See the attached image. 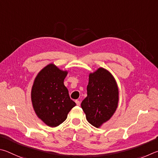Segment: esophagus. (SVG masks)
Masks as SVG:
<instances>
[{"instance_id": "obj_1", "label": "esophagus", "mask_w": 158, "mask_h": 158, "mask_svg": "<svg viewBox=\"0 0 158 158\" xmlns=\"http://www.w3.org/2000/svg\"><path fill=\"white\" fill-rule=\"evenodd\" d=\"M76 103L77 106H81V102H80L78 100H76Z\"/></svg>"}]
</instances>
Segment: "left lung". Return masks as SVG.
Wrapping results in <instances>:
<instances>
[{
    "mask_svg": "<svg viewBox=\"0 0 158 158\" xmlns=\"http://www.w3.org/2000/svg\"><path fill=\"white\" fill-rule=\"evenodd\" d=\"M87 96L81 103L88 122L100 128L109 121L117 109L118 87L114 77L103 67L89 75Z\"/></svg>",
    "mask_w": 158,
    "mask_h": 158,
    "instance_id": "obj_1",
    "label": "left lung"
}]
</instances>
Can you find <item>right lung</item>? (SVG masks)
Listing matches in <instances>:
<instances>
[{"mask_svg":"<svg viewBox=\"0 0 158 158\" xmlns=\"http://www.w3.org/2000/svg\"><path fill=\"white\" fill-rule=\"evenodd\" d=\"M68 71L51 63L39 72L31 90L33 109L37 117L49 127H57L67 118L76 103L64 85Z\"/></svg>","mask_w":158,"mask_h":158,"instance_id":"1","label":"right lung"}]
</instances>
